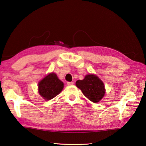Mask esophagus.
<instances>
[{
    "label": "esophagus",
    "instance_id": "esophagus-1",
    "mask_svg": "<svg viewBox=\"0 0 146 146\" xmlns=\"http://www.w3.org/2000/svg\"><path fill=\"white\" fill-rule=\"evenodd\" d=\"M67 84L68 86H71V85L74 84V82H67Z\"/></svg>",
    "mask_w": 146,
    "mask_h": 146
}]
</instances>
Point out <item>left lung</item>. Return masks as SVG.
I'll use <instances>...</instances> for the list:
<instances>
[{
    "label": "left lung",
    "instance_id": "8db88e82",
    "mask_svg": "<svg viewBox=\"0 0 146 146\" xmlns=\"http://www.w3.org/2000/svg\"><path fill=\"white\" fill-rule=\"evenodd\" d=\"M76 84L85 97L94 103L100 102L105 95L104 82L94 74H88L83 80L77 81Z\"/></svg>",
    "mask_w": 146,
    "mask_h": 146
}]
</instances>
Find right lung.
Masks as SVG:
<instances>
[{"label":"right lung","mask_w":146,"mask_h":146,"mask_svg":"<svg viewBox=\"0 0 146 146\" xmlns=\"http://www.w3.org/2000/svg\"><path fill=\"white\" fill-rule=\"evenodd\" d=\"M64 82L60 81L55 73H50L38 83V92L45 100L55 97L64 88Z\"/></svg>","instance_id":"1"}]
</instances>
